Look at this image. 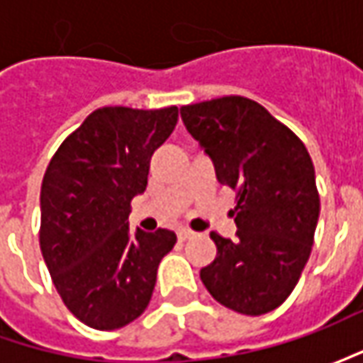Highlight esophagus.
<instances>
[{
  "label": "esophagus",
  "instance_id": "esophagus-1",
  "mask_svg": "<svg viewBox=\"0 0 363 363\" xmlns=\"http://www.w3.org/2000/svg\"><path fill=\"white\" fill-rule=\"evenodd\" d=\"M194 234H196V232L189 230V228H182V230L177 232L179 240H184V242H186V240H189V238H194Z\"/></svg>",
  "mask_w": 363,
  "mask_h": 363
}]
</instances>
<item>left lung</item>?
<instances>
[{"label":"left lung","instance_id":"8db88e82","mask_svg":"<svg viewBox=\"0 0 363 363\" xmlns=\"http://www.w3.org/2000/svg\"><path fill=\"white\" fill-rule=\"evenodd\" d=\"M222 186L236 191V238L212 232L218 255L200 279L224 307L262 315L283 305L313 246L319 191L299 137L257 101L222 96L179 108Z\"/></svg>","mask_w":363,"mask_h":363}]
</instances>
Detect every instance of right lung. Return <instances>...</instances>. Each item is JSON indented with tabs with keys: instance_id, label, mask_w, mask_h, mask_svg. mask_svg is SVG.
<instances>
[{
	"instance_id": "add662e5",
	"label": "right lung",
	"mask_w": 363,
	"mask_h": 363,
	"mask_svg": "<svg viewBox=\"0 0 363 363\" xmlns=\"http://www.w3.org/2000/svg\"><path fill=\"white\" fill-rule=\"evenodd\" d=\"M177 106H105L52 155L40 191V250L64 305L84 325L125 328L151 301L172 230H129L131 200L147 188L153 151Z\"/></svg>"
}]
</instances>
